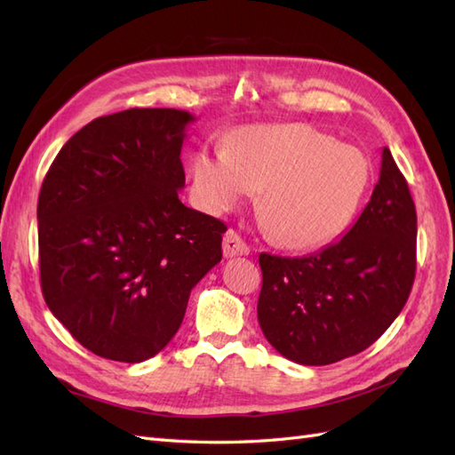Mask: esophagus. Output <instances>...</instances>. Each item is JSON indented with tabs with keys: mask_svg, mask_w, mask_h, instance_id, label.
<instances>
[{
	"mask_svg": "<svg viewBox=\"0 0 455 455\" xmlns=\"http://www.w3.org/2000/svg\"><path fill=\"white\" fill-rule=\"evenodd\" d=\"M223 253L225 258H235V256H248L250 246L246 244L238 232L227 230L223 238Z\"/></svg>",
	"mask_w": 455,
	"mask_h": 455,
	"instance_id": "esophagus-1",
	"label": "esophagus"
}]
</instances>
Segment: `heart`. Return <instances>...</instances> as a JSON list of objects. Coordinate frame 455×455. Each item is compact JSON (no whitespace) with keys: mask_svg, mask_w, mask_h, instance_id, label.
Here are the masks:
<instances>
[{"mask_svg":"<svg viewBox=\"0 0 455 455\" xmlns=\"http://www.w3.org/2000/svg\"><path fill=\"white\" fill-rule=\"evenodd\" d=\"M372 168L353 145L308 124L250 125L228 147L204 145L192 158L197 204L209 213L236 209L261 192L259 215L281 246L327 244L351 223Z\"/></svg>","mask_w":455,"mask_h":455,"instance_id":"1","label":"heart"}]
</instances>
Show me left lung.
<instances>
[{"label": "left lung", "instance_id": "1", "mask_svg": "<svg viewBox=\"0 0 455 455\" xmlns=\"http://www.w3.org/2000/svg\"><path fill=\"white\" fill-rule=\"evenodd\" d=\"M259 267L258 322L284 358L323 366L371 347L403 310L417 269V211L387 147L341 240L304 258L259 253Z\"/></svg>", "mask_w": 455, "mask_h": 455}]
</instances>
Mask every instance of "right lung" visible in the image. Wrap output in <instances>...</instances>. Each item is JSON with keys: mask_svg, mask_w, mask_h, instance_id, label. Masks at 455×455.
<instances>
[{"mask_svg": "<svg viewBox=\"0 0 455 455\" xmlns=\"http://www.w3.org/2000/svg\"><path fill=\"white\" fill-rule=\"evenodd\" d=\"M194 120L176 108L102 116L61 147L42 182V294L102 358L143 363L161 353L189 292L223 258L225 223L178 199Z\"/></svg>", "mask_w": 455, "mask_h": 455, "instance_id": "right-lung-1", "label": "right lung"}]
</instances>
